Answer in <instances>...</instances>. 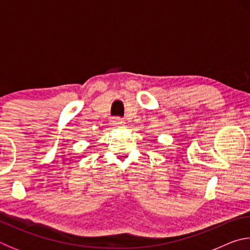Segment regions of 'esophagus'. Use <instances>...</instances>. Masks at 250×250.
<instances>
[{"label": "esophagus", "mask_w": 250, "mask_h": 250, "mask_svg": "<svg viewBox=\"0 0 250 250\" xmlns=\"http://www.w3.org/2000/svg\"><path fill=\"white\" fill-rule=\"evenodd\" d=\"M125 122L122 120V119H119V118H112L111 120V125L113 126H124Z\"/></svg>", "instance_id": "esophagus-1"}]
</instances>
